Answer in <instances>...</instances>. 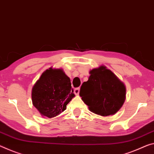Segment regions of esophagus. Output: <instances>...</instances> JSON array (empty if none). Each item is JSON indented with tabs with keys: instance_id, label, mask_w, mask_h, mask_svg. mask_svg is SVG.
<instances>
[{
	"instance_id": "1",
	"label": "esophagus",
	"mask_w": 154,
	"mask_h": 154,
	"mask_svg": "<svg viewBox=\"0 0 154 154\" xmlns=\"http://www.w3.org/2000/svg\"><path fill=\"white\" fill-rule=\"evenodd\" d=\"M79 90H80V89H79V88H75V90H74V93L76 94V95H79Z\"/></svg>"
}]
</instances>
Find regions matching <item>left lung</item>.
<instances>
[{
  "instance_id": "1",
  "label": "left lung",
  "mask_w": 154,
  "mask_h": 154,
  "mask_svg": "<svg viewBox=\"0 0 154 154\" xmlns=\"http://www.w3.org/2000/svg\"><path fill=\"white\" fill-rule=\"evenodd\" d=\"M90 74L80 88L83 101L94 114L103 116L116 114L125 102V85L105 66L91 70Z\"/></svg>"
}]
</instances>
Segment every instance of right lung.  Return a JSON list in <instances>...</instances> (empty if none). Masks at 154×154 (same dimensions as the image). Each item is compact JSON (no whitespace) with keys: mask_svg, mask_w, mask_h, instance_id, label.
Wrapping results in <instances>:
<instances>
[{"mask_svg":"<svg viewBox=\"0 0 154 154\" xmlns=\"http://www.w3.org/2000/svg\"><path fill=\"white\" fill-rule=\"evenodd\" d=\"M74 97L70 78L62 69L52 67L42 73L31 92L33 105L48 118L64 112Z\"/></svg>","mask_w":154,"mask_h":154,"instance_id":"add662e5","label":"right lung"}]
</instances>
